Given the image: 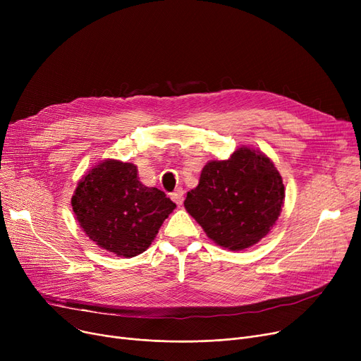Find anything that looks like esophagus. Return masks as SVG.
Wrapping results in <instances>:
<instances>
[{
    "mask_svg": "<svg viewBox=\"0 0 361 361\" xmlns=\"http://www.w3.org/2000/svg\"><path fill=\"white\" fill-rule=\"evenodd\" d=\"M171 199H173L177 204H181L184 200V190L183 188H177L173 193H171Z\"/></svg>",
    "mask_w": 361,
    "mask_h": 361,
    "instance_id": "esophagus-1",
    "label": "esophagus"
}]
</instances>
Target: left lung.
<instances>
[{"label":"left lung","instance_id":"1","mask_svg":"<svg viewBox=\"0 0 361 361\" xmlns=\"http://www.w3.org/2000/svg\"><path fill=\"white\" fill-rule=\"evenodd\" d=\"M283 197L286 187L274 162L263 152L241 146L228 159L203 166L184 207L214 243L238 252L271 231Z\"/></svg>","mask_w":361,"mask_h":361}]
</instances>
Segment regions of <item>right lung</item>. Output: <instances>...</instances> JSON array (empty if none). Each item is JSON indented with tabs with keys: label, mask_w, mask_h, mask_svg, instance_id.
Segmentation results:
<instances>
[{
	"label": "right lung",
	"mask_w": 361,
	"mask_h": 361,
	"mask_svg": "<svg viewBox=\"0 0 361 361\" xmlns=\"http://www.w3.org/2000/svg\"><path fill=\"white\" fill-rule=\"evenodd\" d=\"M73 212L98 247L118 257H135L155 240L176 203L157 187L139 181L137 166L118 159L94 165L78 183Z\"/></svg>",
	"instance_id": "obj_1"
}]
</instances>
